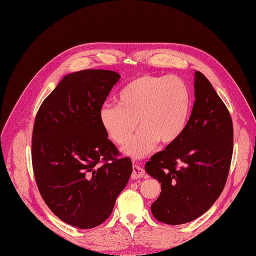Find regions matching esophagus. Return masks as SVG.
<instances>
[{
    "label": "esophagus",
    "instance_id": "34e87169",
    "mask_svg": "<svg viewBox=\"0 0 256 256\" xmlns=\"http://www.w3.org/2000/svg\"><path fill=\"white\" fill-rule=\"evenodd\" d=\"M143 176H144V170L141 168H139L138 165H134V168H132V180L139 179V178H142Z\"/></svg>",
    "mask_w": 256,
    "mask_h": 256
}]
</instances>
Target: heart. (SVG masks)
<instances>
[{
    "label": "heart",
    "mask_w": 256,
    "mask_h": 256,
    "mask_svg": "<svg viewBox=\"0 0 256 256\" xmlns=\"http://www.w3.org/2000/svg\"><path fill=\"white\" fill-rule=\"evenodd\" d=\"M118 104L106 102L99 120L108 137L126 143L122 148L132 158H142L156 144H170L184 132L190 115L192 96L187 84L176 76L143 75L122 88Z\"/></svg>",
    "instance_id": "b5f03b06"
}]
</instances>
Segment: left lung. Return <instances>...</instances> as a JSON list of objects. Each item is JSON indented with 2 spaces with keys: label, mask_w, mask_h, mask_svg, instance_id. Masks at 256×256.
Wrapping results in <instances>:
<instances>
[{
  "label": "left lung",
  "mask_w": 256,
  "mask_h": 256,
  "mask_svg": "<svg viewBox=\"0 0 256 256\" xmlns=\"http://www.w3.org/2000/svg\"><path fill=\"white\" fill-rule=\"evenodd\" d=\"M194 86L196 100L182 136L152 154L144 168L161 183L152 214L168 225L192 222L214 205L232 158L233 128L225 104L201 72H194Z\"/></svg>",
  "instance_id": "left-lung-1"
}]
</instances>
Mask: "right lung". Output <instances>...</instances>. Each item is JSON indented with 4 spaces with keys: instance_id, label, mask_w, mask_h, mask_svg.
Wrapping results in <instances>:
<instances>
[{
    "instance_id": "add662e5",
    "label": "right lung",
    "mask_w": 256,
    "mask_h": 256,
    "mask_svg": "<svg viewBox=\"0 0 256 256\" xmlns=\"http://www.w3.org/2000/svg\"><path fill=\"white\" fill-rule=\"evenodd\" d=\"M120 75L66 74L42 102L32 132V166L44 201L64 223L91 229L110 216L132 172L99 120Z\"/></svg>"
}]
</instances>
